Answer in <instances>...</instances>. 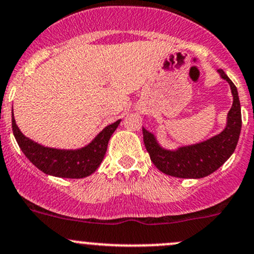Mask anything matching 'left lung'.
I'll list each match as a JSON object with an SVG mask.
<instances>
[{
  "mask_svg": "<svg viewBox=\"0 0 254 254\" xmlns=\"http://www.w3.org/2000/svg\"><path fill=\"white\" fill-rule=\"evenodd\" d=\"M218 72L230 84L234 96V103L227 114L226 127L223 132L197 144L167 150L160 146L153 133L143 128V140L150 160L164 174L179 179H202L216 171L236 149L242 126L239 93L224 70L219 69Z\"/></svg>",
  "mask_w": 254,
  "mask_h": 254,
  "instance_id": "1",
  "label": "left lung"
}]
</instances>
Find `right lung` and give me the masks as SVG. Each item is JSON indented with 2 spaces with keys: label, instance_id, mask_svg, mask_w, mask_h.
I'll list each match as a JSON object with an SVG mask.
<instances>
[{
  "label": "right lung",
  "instance_id": "obj_1",
  "mask_svg": "<svg viewBox=\"0 0 254 254\" xmlns=\"http://www.w3.org/2000/svg\"><path fill=\"white\" fill-rule=\"evenodd\" d=\"M120 122L121 120H117L106 126L88 145L75 150H64L48 148L25 137L15 124L12 110L13 134L24 155L44 174L64 179H83L93 174L100 166L110 138Z\"/></svg>",
  "mask_w": 254,
  "mask_h": 254
}]
</instances>
